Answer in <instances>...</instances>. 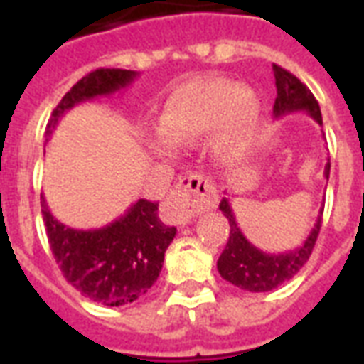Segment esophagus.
I'll list each match as a JSON object with an SVG mask.
<instances>
[{"mask_svg":"<svg viewBox=\"0 0 364 364\" xmlns=\"http://www.w3.org/2000/svg\"><path fill=\"white\" fill-rule=\"evenodd\" d=\"M219 200L215 185L202 173H191L177 181L168 205L177 223L191 221L194 215L213 210Z\"/></svg>","mask_w":364,"mask_h":364,"instance_id":"1","label":"esophagus"}]
</instances>
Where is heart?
I'll use <instances>...</instances> for the list:
<instances>
[{
  "label": "heart",
  "instance_id": "b5f03b06",
  "mask_svg": "<svg viewBox=\"0 0 364 364\" xmlns=\"http://www.w3.org/2000/svg\"><path fill=\"white\" fill-rule=\"evenodd\" d=\"M262 119V102L251 88L228 79H200L176 88L159 117L149 149L162 156L196 145L208 134L211 153L232 160L247 149Z\"/></svg>",
  "mask_w": 364,
  "mask_h": 364
}]
</instances>
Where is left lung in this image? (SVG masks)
I'll return each mask as SVG.
<instances>
[{
  "label": "left lung",
  "mask_w": 364,
  "mask_h": 364,
  "mask_svg": "<svg viewBox=\"0 0 364 364\" xmlns=\"http://www.w3.org/2000/svg\"><path fill=\"white\" fill-rule=\"evenodd\" d=\"M272 70H274L277 88L274 117L277 119V117L302 111V113H308L317 124L323 126L321 109H319V104L314 98V94L310 92V88L306 87L304 82H300V79H296L293 73H289L287 70H283L279 65L274 64ZM328 171H331V162H327V166H325L327 181ZM219 210L228 219L230 236H228L227 247L217 260V270H219L223 279H227L232 285L243 289V291H249V293L272 291V289L279 287L282 283L289 282L294 274H299L300 268L306 264V260L310 259L314 245L317 242V234L321 228L323 211H319L316 225H314L302 245L291 249V251H283V253H266V251L255 247L253 243L243 236L227 198L221 200Z\"/></svg>",
  "instance_id": "left-lung-1"
}]
</instances>
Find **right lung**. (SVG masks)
Instances as JSON below:
<instances>
[{
  "label": "right lung",
  "instance_id": "right-lung-1",
  "mask_svg": "<svg viewBox=\"0 0 364 364\" xmlns=\"http://www.w3.org/2000/svg\"><path fill=\"white\" fill-rule=\"evenodd\" d=\"M132 70H96L71 87L47 124L50 136L60 117L87 100L111 96L134 79ZM48 243L60 270L77 291L104 306H124L147 293L156 282L164 253L176 238V227L160 221L159 204L137 200L124 215L92 230H77L60 223L41 196Z\"/></svg>",
  "mask_w": 364,
  "mask_h": 364
}]
</instances>
